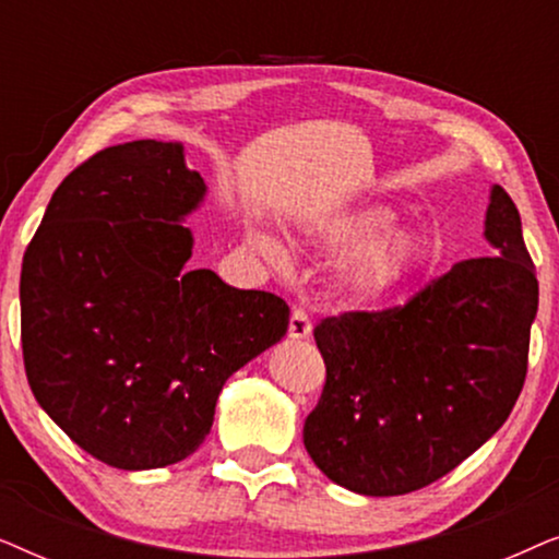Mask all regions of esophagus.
Instances as JSON below:
<instances>
[{
  "label": "esophagus",
  "instance_id": "1",
  "mask_svg": "<svg viewBox=\"0 0 559 559\" xmlns=\"http://www.w3.org/2000/svg\"><path fill=\"white\" fill-rule=\"evenodd\" d=\"M312 331V320L305 308L300 305H295L293 308V316H289V338H308Z\"/></svg>",
  "mask_w": 559,
  "mask_h": 559
}]
</instances>
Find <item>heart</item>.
I'll return each instance as SVG.
<instances>
[{"label": "heart", "instance_id": "b5f03b06", "mask_svg": "<svg viewBox=\"0 0 559 559\" xmlns=\"http://www.w3.org/2000/svg\"><path fill=\"white\" fill-rule=\"evenodd\" d=\"M389 211L384 209H366L350 216H343L331 231L328 239L333 243H354L361 241L366 236L377 234L381 226L389 224ZM257 247L274 254V247L270 239L257 236ZM419 257H423V247H419L417 236L404 231V228H394V231H384L358 247L341 266V285L346 287L348 295L356 300H379L402 285L415 270Z\"/></svg>", "mask_w": 559, "mask_h": 559}]
</instances>
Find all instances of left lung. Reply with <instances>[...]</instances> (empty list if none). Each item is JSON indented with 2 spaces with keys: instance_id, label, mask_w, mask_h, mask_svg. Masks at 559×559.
<instances>
[{
  "instance_id": "obj_1",
  "label": "left lung",
  "mask_w": 559,
  "mask_h": 559,
  "mask_svg": "<svg viewBox=\"0 0 559 559\" xmlns=\"http://www.w3.org/2000/svg\"><path fill=\"white\" fill-rule=\"evenodd\" d=\"M486 239L491 257L463 259L404 305L316 325L325 384L302 442L333 484L364 496L419 491L507 423L526 379L539 285L501 186Z\"/></svg>"
}]
</instances>
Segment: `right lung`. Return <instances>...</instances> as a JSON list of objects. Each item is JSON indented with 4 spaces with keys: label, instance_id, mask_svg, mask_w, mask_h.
I'll return each instance as SVG.
<instances>
[{
    "label": "right lung",
    "instance_id": "obj_1",
    "mask_svg": "<svg viewBox=\"0 0 559 559\" xmlns=\"http://www.w3.org/2000/svg\"><path fill=\"white\" fill-rule=\"evenodd\" d=\"M203 193L180 144L106 147L66 175L22 259L29 389L111 468L188 457L226 379L287 333L282 297L182 270L193 236L180 221Z\"/></svg>",
    "mask_w": 559,
    "mask_h": 559
}]
</instances>
